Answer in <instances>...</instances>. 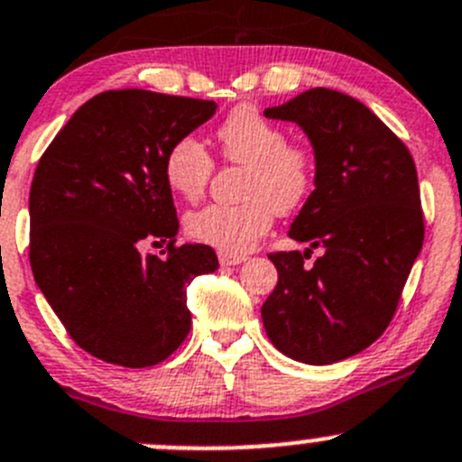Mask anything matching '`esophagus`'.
<instances>
[{
    "instance_id": "obj_1",
    "label": "esophagus",
    "mask_w": 462,
    "mask_h": 462,
    "mask_svg": "<svg viewBox=\"0 0 462 462\" xmlns=\"http://www.w3.org/2000/svg\"><path fill=\"white\" fill-rule=\"evenodd\" d=\"M248 259L245 254H227V253H218V263L221 265H239Z\"/></svg>"
}]
</instances>
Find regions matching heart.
<instances>
[{
    "label": "heart",
    "instance_id": "heart-1",
    "mask_svg": "<svg viewBox=\"0 0 462 462\" xmlns=\"http://www.w3.org/2000/svg\"><path fill=\"white\" fill-rule=\"evenodd\" d=\"M286 132L250 106L232 111L217 129L223 156L248 165L239 205L212 203L185 218L189 239L236 254L253 248L273 226L274 209L292 212L309 199L315 183V156L304 144L286 143ZM214 162L197 138H180L165 156V180L179 197L197 201L208 188Z\"/></svg>",
    "mask_w": 462,
    "mask_h": 462
}]
</instances>
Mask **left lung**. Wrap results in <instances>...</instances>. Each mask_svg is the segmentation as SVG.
I'll use <instances>...</instances> for the list:
<instances>
[{"label":"left lung","instance_id":"8db88e82","mask_svg":"<svg viewBox=\"0 0 462 462\" xmlns=\"http://www.w3.org/2000/svg\"><path fill=\"white\" fill-rule=\"evenodd\" d=\"M263 116L295 123L309 136L315 189L288 232L309 248L270 254L279 282L261 319L283 356L333 365L384 333L420 254L416 165L369 106L333 88H309ZM315 247L322 257L304 266Z\"/></svg>","mask_w":462,"mask_h":462}]
</instances>
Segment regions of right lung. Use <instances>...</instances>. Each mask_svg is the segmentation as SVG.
I'll return each mask as SVG.
<instances>
[{
    "instance_id": "right-lung-1",
    "label": "right lung",
    "mask_w": 462,
    "mask_h": 462,
    "mask_svg": "<svg viewBox=\"0 0 462 462\" xmlns=\"http://www.w3.org/2000/svg\"><path fill=\"white\" fill-rule=\"evenodd\" d=\"M214 111V100L144 88L97 93L37 162L32 277L73 342L97 360L153 366L188 337V286L218 259L209 245H174L165 156ZM144 238H170L168 257L143 255Z\"/></svg>"
}]
</instances>
